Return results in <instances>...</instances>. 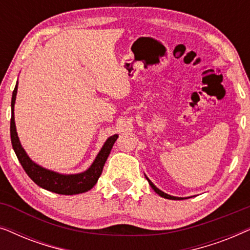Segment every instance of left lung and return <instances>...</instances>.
<instances>
[{"label":"left lung","mask_w":250,"mask_h":250,"mask_svg":"<svg viewBox=\"0 0 250 250\" xmlns=\"http://www.w3.org/2000/svg\"><path fill=\"white\" fill-rule=\"evenodd\" d=\"M146 179L148 180V182H149V184H150V187L152 188L153 190H155V192L156 193H158L160 197H163V198H166V199H170V200H180V199H184V198H181V197H174V196H170V194H167V193H165V192H163L162 190H159L158 188H157L155 184H153L151 181H150L148 177L146 176ZM186 199H188V198H186Z\"/></svg>","instance_id":"obj_1"}]
</instances>
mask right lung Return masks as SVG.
I'll return each instance as SVG.
<instances>
[{
  "instance_id": "add662e5",
  "label": "right lung",
  "mask_w": 250,
  "mask_h": 250,
  "mask_svg": "<svg viewBox=\"0 0 250 250\" xmlns=\"http://www.w3.org/2000/svg\"><path fill=\"white\" fill-rule=\"evenodd\" d=\"M17 90H18V82H17L15 90L12 92L11 99V122H10V134H11L12 148L15 150L17 158L21 164L22 168L25 169L30 179L35 182L37 186L43 188L51 192L58 194H78L86 192L91 190L98 182L102 169H104V163L107 160L109 153H110L112 146L118 135L115 134L107 139L104 145L99 153L95 157L94 162L86 170L77 174H60L54 170H50L40 166L39 164L34 163L29 156L27 155L25 149L22 148L20 140L17 133L16 123H15V104L17 97Z\"/></svg>"
}]
</instances>
